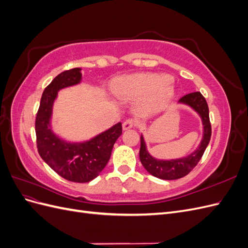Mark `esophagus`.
Segmentation results:
<instances>
[{"mask_svg":"<svg viewBox=\"0 0 248 248\" xmlns=\"http://www.w3.org/2000/svg\"><path fill=\"white\" fill-rule=\"evenodd\" d=\"M122 127H123V130H128L130 128H133L134 122L132 121V120H126V121L123 123Z\"/></svg>","mask_w":248,"mask_h":248,"instance_id":"1","label":"esophagus"}]
</instances>
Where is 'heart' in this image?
Wrapping results in <instances>:
<instances>
[{
  "instance_id": "obj_1",
  "label": "heart",
  "mask_w": 248,
  "mask_h": 248,
  "mask_svg": "<svg viewBox=\"0 0 248 248\" xmlns=\"http://www.w3.org/2000/svg\"><path fill=\"white\" fill-rule=\"evenodd\" d=\"M112 93L120 100H137V110L144 116L154 115L166 108L175 98L177 89L172 78L163 73L140 72L120 77L111 85Z\"/></svg>"
}]
</instances>
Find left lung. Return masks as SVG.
I'll use <instances>...</instances> for the list:
<instances>
[{
    "label": "left lung",
    "mask_w": 248,
    "mask_h": 248,
    "mask_svg": "<svg viewBox=\"0 0 248 248\" xmlns=\"http://www.w3.org/2000/svg\"><path fill=\"white\" fill-rule=\"evenodd\" d=\"M178 103L185 104L190 107L194 111H197L202 119V139L201 144L192 153L186 157L170 160L156 159L149 153L147 144L142 134L140 136V159L148 172L152 176L162 180H176L180 179L192 170L201 160L202 154L211 139V124L209 119V108L206 99L201 92H193L183 96Z\"/></svg>",
    "instance_id": "1"
}]
</instances>
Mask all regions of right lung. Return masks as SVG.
<instances>
[{
	"label": "right lung",
	"mask_w": 248,
	"mask_h": 248,
	"mask_svg": "<svg viewBox=\"0 0 248 248\" xmlns=\"http://www.w3.org/2000/svg\"><path fill=\"white\" fill-rule=\"evenodd\" d=\"M80 68L60 73L43 91L37 111L35 130L37 149L41 158L58 175L71 182L92 181L106 168L112 147L122 134L119 122L108 130L85 141H67L51 130L52 107L61 89L78 85L81 80Z\"/></svg>",
	"instance_id": "right-lung-1"
}]
</instances>
